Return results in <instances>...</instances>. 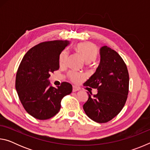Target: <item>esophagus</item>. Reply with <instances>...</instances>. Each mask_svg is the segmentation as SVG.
<instances>
[{
  "label": "esophagus",
  "mask_w": 150,
  "mask_h": 150,
  "mask_svg": "<svg viewBox=\"0 0 150 150\" xmlns=\"http://www.w3.org/2000/svg\"><path fill=\"white\" fill-rule=\"evenodd\" d=\"M79 88H77V87H73V92H76V91H79Z\"/></svg>",
  "instance_id": "obj_1"
}]
</instances>
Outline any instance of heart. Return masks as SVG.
Returning <instances> with one entry per match:
<instances>
[{
	"label": "heart",
	"mask_w": 150,
	"mask_h": 150,
	"mask_svg": "<svg viewBox=\"0 0 150 150\" xmlns=\"http://www.w3.org/2000/svg\"><path fill=\"white\" fill-rule=\"evenodd\" d=\"M76 50L82 55L83 59L87 63L95 60L97 57L98 54V49L96 45L89 42H83L77 44L76 46ZM68 55H69V52L67 50H64L61 53L59 59L60 65H63L65 64L67 60ZM69 76L71 80L75 83L80 82L84 79L83 74L79 72L71 71L69 73Z\"/></svg>",
	"instance_id": "heart-1"
}]
</instances>
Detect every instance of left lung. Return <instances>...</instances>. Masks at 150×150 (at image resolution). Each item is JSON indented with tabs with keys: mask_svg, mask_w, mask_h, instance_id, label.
I'll use <instances>...</instances> for the list:
<instances>
[{
	"mask_svg": "<svg viewBox=\"0 0 150 150\" xmlns=\"http://www.w3.org/2000/svg\"><path fill=\"white\" fill-rule=\"evenodd\" d=\"M100 55L96 72L84 84L96 88L98 93L93 96L88 94L83 110L91 120L105 123L118 115L125 105L129 74L126 63L116 51L105 45L100 49Z\"/></svg>",
	"mask_w": 150,
	"mask_h": 150,
	"instance_id": "left-lung-1",
	"label": "left lung"
}]
</instances>
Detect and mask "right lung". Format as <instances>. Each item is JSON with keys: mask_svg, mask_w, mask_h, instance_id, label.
<instances>
[{"mask_svg": "<svg viewBox=\"0 0 150 150\" xmlns=\"http://www.w3.org/2000/svg\"><path fill=\"white\" fill-rule=\"evenodd\" d=\"M69 44L67 40L40 43L22 59L16 76V89L28 113L38 120H47L59 112L61 101L72 92V85L63 82L50 85V73L59 68V55Z\"/></svg>", "mask_w": 150, "mask_h": 150, "instance_id": "add662e5", "label": "right lung"}]
</instances>
